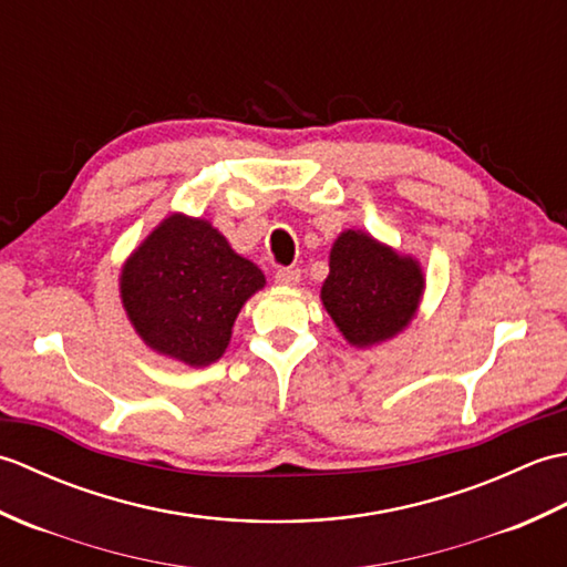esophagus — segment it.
<instances>
[{"label":"esophagus","mask_w":567,"mask_h":567,"mask_svg":"<svg viewBox=\"0 0 567 567\" xmlns=\"http://www.w3.org/2000/svg\"><path fill=\"white\" fill-rule=\"evenodd\" d=\"M275 285L280 287H297L299 285V270L295 268H282L275 272Z\"/></svg>","instance_id":"34e87169"}]
</instances>
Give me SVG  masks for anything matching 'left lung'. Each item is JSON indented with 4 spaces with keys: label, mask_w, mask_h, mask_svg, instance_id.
Instances as JSON below:
<instances>
[{
    "label": "left lung",
    "mask_w": 567,
    "mask_h": 567,
    "mask_svg": "<svg viewBox=\"0 0 567 567\" xmlns=\"http://www.w3.org/2000/svg\"><path fill=\"white\" fill-rule=\"evenodd\" d=\"M426 275L414 256L382 244L363 228H346L329 252L321 305L355 348L400 336L416 317Z\"/></svg>",
    "instance_id": "left-lung-1"
}]
</instances>
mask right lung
Here are the masks:
<instances>
[{"label":"right lung","mask_w":567,"mask_h":567,"mask_svg":"<svg viewBox=\"0 0 567 567\" xmlns=\"http://www.w3.org/2000/svg\"><path fill=\"white\" fill-rule=\"evenodd\" d=\"M262 287V270L238 256L219 228L179 212L141 240L118 275V297L138 339L189 368L226 353L238 311Z\"/></svg>","instance_id":"right-lung-1"}]
</instances>
